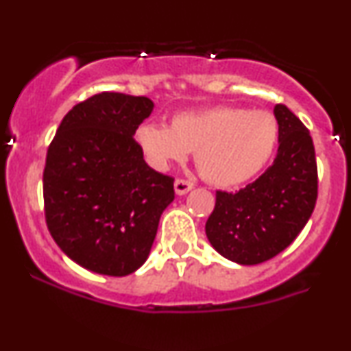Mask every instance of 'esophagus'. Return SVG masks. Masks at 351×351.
Returning <instances> with one entry per match:
<instances>
[{"label": "esophagus", "mask_w": 351, "mask_h": 351, "mask_svg": "<svg viewBox=\"0 0 351 351\" xmlns=\"http://www.w3.org/2000/svg\"><path fill=\"white\" fill-rule=\"evenodd\" d=\"M193 189V183L191 181H188V180H183V178H178L175 181V191H176V195H186L188 191H191Z\"/></svg>", "instance_id": "1"}]
</instances>
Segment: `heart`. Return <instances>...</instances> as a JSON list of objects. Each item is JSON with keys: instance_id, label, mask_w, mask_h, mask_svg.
<instances>
[{"instance_id": "heart-1", "label": "heart", "mask_w": 351, "mask_h": 351, "mask_svg": "<svg viewBox=\"0 0 351 351\" xmlns=\"http://www.w3.org/2000/svg\"><path fill=\"white\" fill-rule=\"evenodd\" d=\"M145 160L165 171L195 152V163L204 180L216 186H237L265 168L280 138V125L267 110L213 106L183 112L170 127L143 123L135 134Z\"/></svg>"}]
</instances>
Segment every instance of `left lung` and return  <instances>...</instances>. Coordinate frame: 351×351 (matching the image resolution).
<instances>
[{"mask_svg": "<svg viewBox=\"0 0 351 351\" xmlns=\"http://www.w3.org/2000/svg\"><path fill=\"white\" fill-rule=\"evenodd\" d=\"M277 156L256 181L237 193L216 191L206 236L226 259L243 265L265 263L293 243L317 203V160L307 127L277 104Z\"/></svg>", "mask_w": 351, "mask_h": 351, "instance_id": "left-lung-1", "label": "left lung"}]
</instances>
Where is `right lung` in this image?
<instances>
[{
  "mask_svg": "<svg viewBox=\"0 0 351 351\" xmlns=\"http://www.w3.org/2000/svg\"><path fill=\"white\" fill-rule=\"evenodd\" d=\"M152 110L148 97L100 92L67 112L47 148V229L92 272L122 277L143 265L175 199V178L148 167L134 138Z\"/></svg>",
  "mask_w": 351,
  "mask_h": 351,
  "instance_id": "right-lung-1",
  "label": "right lung"
}]
</instances>
